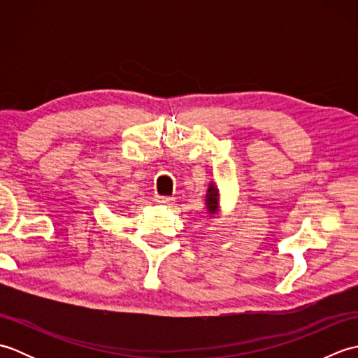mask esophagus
Wrapping results in <instances>:
<instances>
[{
	"label": "esophagus",
	"instance_id": "obj_1",
	"mask_svg": "<svg viewBox=\"0 0 358 358\" xmlns=\"http://www.w3.org/2000/svg\"><path fill=\"white\" fill-rule=\"evenodd\" d=\"M154 201L157 204H171L173 201V199H172V196H158V195H155Z\"/></svg>",
	"mask_w": 358,
	"mask_h": 358
}]
</instances>
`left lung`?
<instances>
[{
    "label": "left lung",
    "instance_id": "1",
    "mask_svg": "<svg viewBox=\"0 0 358 358\" xmlns=\"http://www.w3.org/2000/svg\"><path fill=\"white\" fill-rule=\"evenodd\" d=\"M206 209L210 217L218 215L220 212V192L215 183H209V187L206 191Z\"/></svg>",
    "mask_w": 358,
    "mask_h": 358
}]
</instances>
